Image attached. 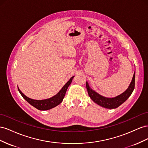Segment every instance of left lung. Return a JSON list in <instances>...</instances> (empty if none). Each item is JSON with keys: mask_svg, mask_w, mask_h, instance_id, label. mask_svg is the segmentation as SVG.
<instances>
[{"mask_svg": "<svg viewBox=\"0 0 148 148\" xmlns=\"http://www.w3.org/2000/svg\"><path fill=\"white\" fill-rule=\"evenodd\" d=\"M135 85V72L133 75L132 81L131 82L129 87L123 94L116 97L114 98H107L99 95L94 90H92L88 86L87 82H86V87L88 95L90 99L94 101L95 103L98 104L100 106L106 108H116L119 107L123 102L128 99L129 97L132 94Z\"/></svg>", "mask_w": 148, "mask_h": 148, "instance_id": "8db88e82", "label": "left lung"}]
</instances>
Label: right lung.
<instances>
[{
    "mask_svg": "<svg viewBox=\"0 0 148 148\" xmlns=\"http://www.w3.org/2000/svg\"><path fill=\"white\" fill-rule=\"evenodd\" d=\"M73 77L74 76L72 77L69 80V81L62 87L61 90L56 95H54L53 97L49 98L48 99L41 100H33L27 97V96H25L23 93L18 88V90L20 93V94L22 95V96L23 97V99L26 100L29 104L32 105V106L35 107L38 110H49L51 108H53L54 107H56L57 105L60 104L62 102L63 99L64 97V95L67 88H68L69 86L71 84Z\"/></svg>",
    "mask_w": 148,
    "mask_h": 148,
    "instance_id": "1",
    "label": "right lung"
}]
</instances>
